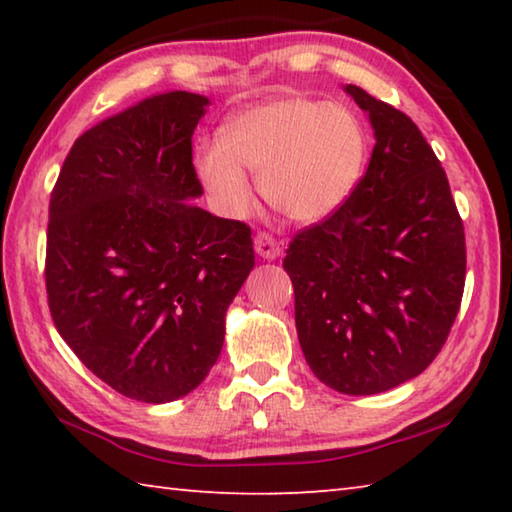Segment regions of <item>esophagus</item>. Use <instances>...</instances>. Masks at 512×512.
<instances>
[{"instance_id": "obj_1", "label": "esophagus", "mask_w": 512, "mask_h": 512, "mask_svg": "<svg viewBox=\"0 0 512 512\" xmlns=\"http://www.w3.org/2000/svg\"><path fill=\"white\" fill-rule=\"evenodd\" d=\"M255 253L264 259H277L280 257V244L268 232H257L255 237Z\"/></svg>"}]
</instances>
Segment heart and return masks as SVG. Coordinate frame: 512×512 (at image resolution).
<instances>
[{"instance_id": "obj_1", "label": "heart", "mask_w": 512, "mask_h": 512, "mask_svg": "<svg viewBox=\"0 0 512 512\" xmlns=\"http://www.w3.org/2000/svg\"><path fill=\"white\" fill-rule=\"evenodd\" d=\"M368 162V133L350 108L309 97H282L237 112L219 142L201 144L194 171L225 216L253 205L246 171L262 196L298 223H318L354 194Z\"/></svg>"}]
</instances>
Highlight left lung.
<instances>
[{
  "label": "left lung",
  "instance_id": "left-lung-1",
  "mask_svg": "<svg viewBox=\"0 0 512 512\" xmlns=\"http://www.w3.org/2000/svg\"><path fill=\"white\" fill-rule=\"evenodd\" d=\"M375 131L366 176L339 212L298 232L284 257L300 348L345 395L404 384L436 359L465 287V232L445 169L420 128L357 85Z\"/></svg>",
  "mask_w": 512,
  "mask_h": 512
}]
</instances>
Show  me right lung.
I'll list each match as a JSON object with an SVG mask.
<instances>
[{
  "instance_id": "obj_1",
  "label": "right lung",
  "mask_w": 512,
  "mask_h": 512,
  "mask_svg": "<svg viewBox=\"0 0 512 512\" xmlns=\"http://www.w3.org/2000/svg\"><path fill=\"white\" fill-rule=\"evenodd\" d=\"M210 99L155 94L85 131L49 201L47 300L83 366L117 393H192L223 348L225 311L255 266L250 228L203 194L192 135Z\"/></svg>"
}]
</instances>
